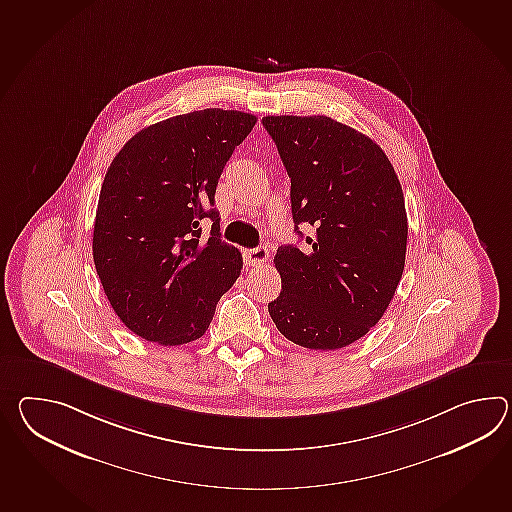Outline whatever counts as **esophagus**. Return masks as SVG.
<instances>
[{"label": "esophagus", "instance_id": "esophagus-1", "mask_svg": "<svg viewBox=\"0 0 512 512\" xmlns=\"http://www.w3.org/2000/svg\"><path fill=\"white\" fill-rule=\"evenodd\" d=\"M268 257H270V251L266 250L264 246L253 248V250H248L246 253H244L246 264H248V266H253V268L262 266L264 262L268 261Z\"/></svg>", "mask_w": 512, "mask_h": 512}]
</instances>
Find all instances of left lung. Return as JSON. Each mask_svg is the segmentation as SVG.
I'll list each match as a JSON object with an SVG mask.
<instances>
[{
	"label": "left lung",
	"mask_w": 512,
	"mask_h": 512,
	"mask_svg": "<svg viewBox=\"0 0 512 512\" xmlns=\"http://www.w3.org/2000/svg\"><path fill=\"white\" fill-rule=\"evenodd\" d=\"M290 176L292 215L314 235L273 259L281 294L268 312L284 338L314 351L360 340L384 316L406 262L408 216L393 165L371 137L327 115H268Z\"/></svg>",
	"instance_id": "1"
}]
</instances>
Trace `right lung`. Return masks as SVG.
Instances as JSON below:
<instances>
[{"mask_svg":"<svg viewBox=\"0 0 512 512\" xmlns=\"http://www.w3.org/2000/svg\"><path fill=\"white\" fill-rule=\"evenodd\" d=\"M257 117L207 108L147 126L104 176L93 262L115 314L143 340L204 336L218 299L239 279L240 251L220 239L216 185ZM214 226L209 236L201 220Z\"/></svg>","mask_w":512,"mask_h":512,"instance_id":"obj_1","label":"right lung"}]
</instances>
